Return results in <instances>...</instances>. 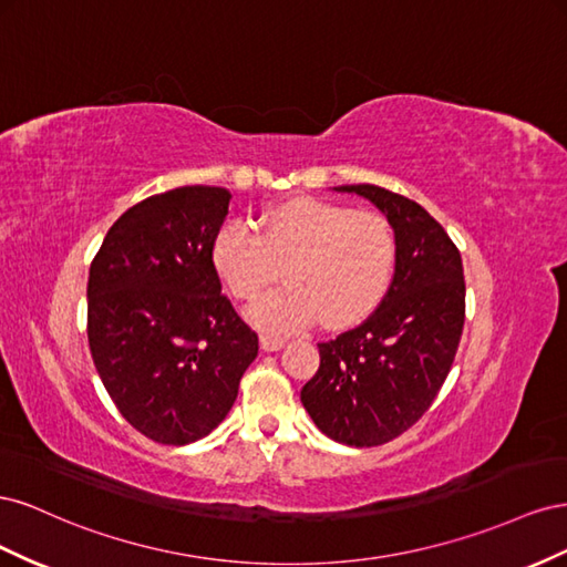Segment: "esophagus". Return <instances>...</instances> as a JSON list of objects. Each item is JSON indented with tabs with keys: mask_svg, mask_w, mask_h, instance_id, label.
<instances>
[{
	"mask_svg": "<svg viewBox=\"0 0 567 567\" xmlns=\"http://www.w3.org/2000/svg\"><path fill=\"white\" fill-rule=\"evenodd\" d=\"M285 347L282 337H272V334H261V349L264 351H280Z\"/></svg>",
	"mask_w": 567,
	"mask_h": 567,
	"instance_id": "obj_1",
	"label": "esophagus"
}]
</instances>
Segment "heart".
I'll list each match as a JSON object with an SVG mask.
<instances>
[{"instance_id": "b5f03b06", "label": "heart", "mask_w": 567, "mask_h": 567, "mask_svg": "<svg viewBox=\"0 0 567 567\" xmlns=\"http://www.w3.org/2000/svg\"><path fill=\"white\" fill-rule=\"evenodd\" d=\"M212 264L239 301H254L280 278L287 287L249 309L256 328L287 334L322 318L328 328H349L378 309L392 285L396 235L378 212L295 199L270 208L258 233L230 220L216 233Z\"/></svg>"}]
</instances>
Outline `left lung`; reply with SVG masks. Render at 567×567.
I'll return each mask as SVG.
<instances>
[{
    "mask_svg": "<svg viewBox=\"0 0 567 567\" xmlns=\"http://www.w3.org/2000/svg\"><path fill=\"white\" fill-rule=\"evenodd\" d=\"M373 202L396 235L390 289L373 316L330 342L301 403L330 440L380 446L432 406L456 359L465 322L461 251L423 206L378 185H342Z\"/></svg>",
    "mask_w": 567,
    "mask_h": 567,
    "instance_id": "1",
    "label": "left lung"
}]
</instances>
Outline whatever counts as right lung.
<instances>
[{
  "mask_svg": "<svg viewBox=\"0 0 567 567\" xmlns=\"http://www.w3.org/2000/svg\"><path fill=\"white\" fill-rule=\"evenodd\" d=\"M230 199L208 185L154 194L111 225L90 266L94 368L121 415L158 444L216 430L258 353L212 264Z\"/></svg>",
  "mask_w": 567,
  "mask_h": 567,
  "instance_id": "1",
  "label": "right lung"
}]
</instances>
